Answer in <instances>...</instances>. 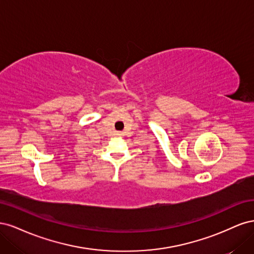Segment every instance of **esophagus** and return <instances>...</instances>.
<instances>
[{
  "label": "esophagus",
  "instance_id": "obj_1",
  "mask_svg": "<svg viewBox=\"0 0 254 254\" xmlns=\"http://www.w3.org/2000/svg\"><path fill=\"white\" fill-rule=\"evenodd\" d=\"M118 135H122V132H119V133H118Z\"/></svg>",
  "mask_w": 254,
  "mask_h": 254
}]
</instances>
